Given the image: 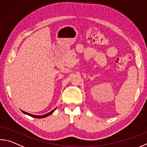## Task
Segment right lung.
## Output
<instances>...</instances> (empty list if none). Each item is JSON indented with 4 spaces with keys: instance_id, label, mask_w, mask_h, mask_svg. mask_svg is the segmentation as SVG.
<instances>
[{
    "instance_id": "add662e5",
    "label": "right lung",
    "mask_w": 147,
    "mask_h": 147,
    "mask_svg": "<svg viewBox=\"0 0 147 147\" xmlns=\"http://www.w3.org/2000/svg\"><path fill=\"white\" fill-rule=\"evenodd\" d=\"M56 109H57V107L53 109V111L49 112V113H47V114H44V115H40V116H39V115H34V114H30V113H26V112L24 111H22V110H21V111H22L24 114H27V115H28V116H29L33 117V118H46V117H47V116H49L50 115V114H51L53 113V112H54V111L56 110Z\"/></svg>"
}]
</instances>
